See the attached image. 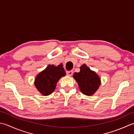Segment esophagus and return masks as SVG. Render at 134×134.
Returning <instances> with one entry per match:
<instances>
[{"instance_id":"esophagus-1","label":"esophagus","mask_w":134,"mask_h":134,"mask_svg":"<svg viewBox=\"0 0 134 134\" xmlns=\"http://www.w3.org/2000/svg\"><path fill=\"white\" fill-rule=\"evenodd\" d=\"M73 73V70H70V71H68L66 72V75L69 76H71Z\"/></svg>"}]
</instances>
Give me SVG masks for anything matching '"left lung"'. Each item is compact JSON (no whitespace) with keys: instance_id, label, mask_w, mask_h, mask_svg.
<instances>
[{"instance_id":"left-lung-1","label":"left lung","mask_w":134,"mask_h":134,"mask_svg":"<svg viewBox=\"0 0 134 134\" xmlns=\"http://www.w3.org/2000/svg\"><path fill=\"white\" fill-rule=\"evenodd\" d=\"M80 69V72L73 74V78L77 81L80 91L83 94L92 96L99 88L101 83L100 78L86 64L81 65Z\"/></svg>"}]
</instances>
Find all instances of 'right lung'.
I'll return each instance as SVG.
<instances>
[{
  "mask_svg": "<svg viewBox=\"0 0 134 134\" xmlns=\"http://www.w3.org/2000/svg\"><path fill=\"white\" fill-rule=\"evenodd\" d=\"M66 72L61 64L58 66L48 65L45 69L38 73L35 79L34 84L40 93L47 96L55 90L57 84Z\"/></svg>",
  "mask_w": 134,
  "mask_h": 134,
  "instance_id": "1",
  "label": "right lung"
}]
</instances>
